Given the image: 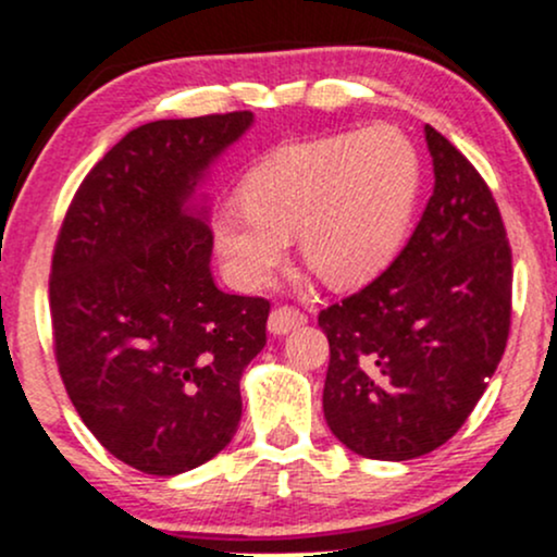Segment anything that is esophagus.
I'll use <instances>...</instances> for the list:
<instances>
[{
    "label": "esophagus",
    "instance_id": "obj_1",
    "mask_svg": "<svg viewBox=\"0 0 557 557\" xmlns=\"http://www.w3.org/2000/svg\"><path fill=\"white\" fill-rule=\"evenodd\" d=\"M304 322H307V314H304V311H298L293 307H277V309H272V314H269L267 327L272 335H285V333H290V330L301 327Z\"/></svg>",
    "mask_w": 557,
    "mask_h": 557
}]
</instances>
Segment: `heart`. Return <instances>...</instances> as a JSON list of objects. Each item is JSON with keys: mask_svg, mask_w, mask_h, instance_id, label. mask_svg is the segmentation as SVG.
I'll return each instance as SVG.
<instances>
[{"mask_svg": "<svg viewBox=\"0 0 557 557\" xmlns=\"http://www.w3.org/2000/svg\"><path fill=\"white\" fill-rule=\"evenodd\" d=\"M420 185V152L391 124L285 145L248 171L243 198L216 203L213 246L224 274L243 290L272 277L290 235L322 283L362 288L399 256Z\"/></svg>", "mask_w": 557, "mask_h": 557, "instance_id": "obj_1", "label": "heart"}]
</instances>
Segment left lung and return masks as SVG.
<instances>
[{
  "mask_svg": "<svg viewBox=\"0 0 557 557\" xmlns=\"http://www.w3.org/2000/svg\"><path fill=\"white\" fill-rule=\"evenodd\" d=\"M425 143L436 182L407 246L368 288L320 311L325 420L370 460H412L449 442L510 333L512 256L492 189L433 126Z\"/></svg>",
  "mask_w": 557,
  "mask_h": 557,
  "instance_id": "obj_1",
  "label": "left lung"
}]
</instances>
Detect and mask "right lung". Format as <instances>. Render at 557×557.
Segmentation results:
<instances>
[{
	"label": "right lung",
	"mask_w": 557,
	"mask_h": 557,
	"mask_svg": "<svg viewBox=\"0 0 557 557\" xmlns=\"http://www.w3.org/2000/svg\"><path fill=\"white\" fill-rule=\"evenodd\" d=\"M250 124L235 110L132 129L76 189L54 243L60 377L97 442L143 473H185L227 447L243 370L267 344V298L213 283L195 198Z\"/></svg>",
	"instance_id": "add662e5"
}]
</instances>
